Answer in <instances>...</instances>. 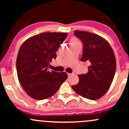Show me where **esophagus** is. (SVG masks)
Masks as SVG:
<instances>
[{"label":"esophagus","instance_id":"esophagus-1","mask_svg":"<svg viewBox=\"0 0 129 129\" xmlns=\"http://www.w3.org/2000/svg\"><path fill=\"white\" fill-rule=\"evenodd\" d=\"M67 75H68V76L70 77L72 75H73V73H67Z\"/></svg>","mask_w":129,"mask_h":129}]
</instances>
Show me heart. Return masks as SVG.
Returning a JSON list of instances; mask_svg holds the SVG:
<instances>
[{
    "label": "heart",
    "instance_id": "obj_1",
    "mask_svg": "<svg viewBox=\"0 0 129 129\" xmlns=\"http://www.w3.org/2000/svg\"><path fill=\"white\" fill-rule=\"evenodd\" d=\"M80 41L78 39V38H75V37H73V38H71L70 39V45H73V44H78V43H79Z\"/></svg>",
    "mask_w": 129,
    "mask_h": 129
}]
</instances>
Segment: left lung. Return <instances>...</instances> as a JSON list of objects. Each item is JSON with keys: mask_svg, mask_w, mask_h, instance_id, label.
<instances>
[{"mask_svg": "<svg viewBox=\"0 0 129 129\" xmlns=\"http://www.w3.org/2000/svg\"><path fill=\"white\" fill-rule=\"evenodd\" d=\"M75 35L84 44L82 61L89 63L88 72L79 75V81L72 89L90 100L103 97L113 81L116 62L112 47L103 37L87 31H75Z\"/></svg>", "mask_w": 129, "mask_h": 129, "instance_id": "left-lung-1", "label": "left lung"}]
</instances>
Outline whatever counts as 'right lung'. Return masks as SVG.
Segmentation results:
<instances>
[{"instance_id":"obj_1","label":"right lung","mask_w":129,"mask_h":129,"mask_svg":"<svg viewBox=\"0 0 129 129\" xmlns=\"http://www.w3.org/2000/svg\"><path fill=\"white\" fill-rule=\"evenodd\" d=\"M67 35V33H42L29 38L20 46L16 60L17 77L32 98L42 100L51 97L67 79L66 72L48 70Z\"/></svg>"}]
</instances>
